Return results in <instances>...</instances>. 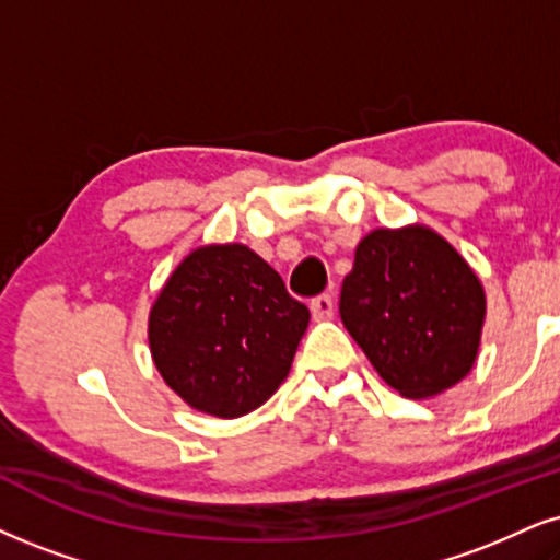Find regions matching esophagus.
Listing matches in <instances>:
<instances>
[{"label":"esophagus","mask_w":560,"mask_h":560,"mask_svg":"<svg viewBox=\"0 0 560 560\" xmlns=\"http://www.w3.org/2000/svg\"><path fill=\"white\" fill-rule=\"evenodd\" d=\"M308 308H312L316 322H327V319H332V314H335V299L327 293L316 295V299H312V303H308Z\"/></svg>","instance_id":"1"}]
</instances>
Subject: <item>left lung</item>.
Masks as SVG:
<instances>
[{
  "label": "left lung",
  "instance_id": "left-lung-1",
  "mask_svg": "<svg viewBox=\"0 0 560 560\" xmlns=\"http://www.w3.org/2000/svg\"><path fill=\"white\" fill-rule=\"evenodd\" d=\"M340 316L392 389L428 399L459 384L478 361L486 291L433 228H376L342 280Z\"/></svg>",
  "mask_w": 560,
  "mask_h": 560
}]
</instances>
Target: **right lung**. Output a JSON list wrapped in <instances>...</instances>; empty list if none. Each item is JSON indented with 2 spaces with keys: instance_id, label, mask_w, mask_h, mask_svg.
Returning <instances> with one entry per match:
<instances>
[{
  "instance_id": "1",
  "label": "right lung",
  "mask_w": 560,
  "mask_h": 560,
  "mask_svg": "<svg viewBox=\"0 0 560 560\" xmlns=\"http://www.w3.org/2000/svg\"><path fill=\"white\" fill-rule=\"evenodd\" d=\"M308 319V308L288 295L257 252L244 244L197 246L150 306V355L186 405L241 418L291 374Z\"/></svg>"
}]
</instances>
